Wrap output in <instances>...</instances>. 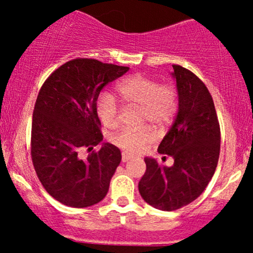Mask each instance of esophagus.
<instances>
[{
    "instance_id": "1",
    "label": "esophagus",
    "mask_w": 253,
    "mask_h": 253,
    "mask_svg": "<svg viewBox=\"0 0 253 253\" xmlns=\"http://www.w3.org/2000/svg\"><path fill=\"white\" fill-rule=\"evenodd\" d=\"M129 159H132V156H129L128 153L126 152H123V162L125 163V162H128Z\"/></svg>"
}]
</instances>
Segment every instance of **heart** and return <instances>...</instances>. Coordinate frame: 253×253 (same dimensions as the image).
<instances>
[{"label":"heart","mask_w":253,"mask_h":253,"mask_svg":"<svg viewBox=\"0 0 253 253\" xmlns=\"http://www.w3.org/2000/svg\"><path fill=\"white\" fill-rule=\"evenodd\" d=\"M117 94L126 106L139 108V125H153L163 128L175 118L178 109V92L170 83H159L157 80L136 74L118 83ZM98 120L106 128H115L119 124V108L112 95L101 94L95 104ZM155 140L151 127L139 129H121L110 136V141L127 153H138Z\"/></svg>","instance_id":"heart-1"}]
</instances>
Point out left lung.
I'll list each match as a JSON object with an SVG mask.
<instances>
[{
    "mask_svg": "<svg viewBox=\"0 0 253 253\" xmlns=\"http://www.w3.org/2000/svg\"><path fill=\"white\" fill-rule=\"evenodd\" d=\"M178 90V112L158 152L175 162L168 168L145 158L139 193L161 211H176L196 200L215 172L220 155V125L213 98L194 72L172 65Z\"/></svg>",
    "mask_w": 253,
    "mask_h": 253,
    "instance_id": "left-lung-1",
    "label": "left lung"
}]
</instances>
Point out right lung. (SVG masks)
Returning a JSON list of instances; mask_svg holds the SVG:
<instances>
[{
  "instance_id": "add662e5",
  "label": "right lung",
  "mask_w": 253,
  "mask_h": 253,
  "mask_svg": "<svg viewBox=\"0 0 253 253\" xmlns=\"http://www.w3.org/2000/svg\"><path fill=\"white\" fill-rule=\"evenodd\" d=\"M128 71L127 66L90 58L71 59L46 78L33 110L31 156L40 183L63 205L84 208L104 199L121 161L115 145L103 139L95 104L106 84Z\"/></svg>"
}]
</instances>
